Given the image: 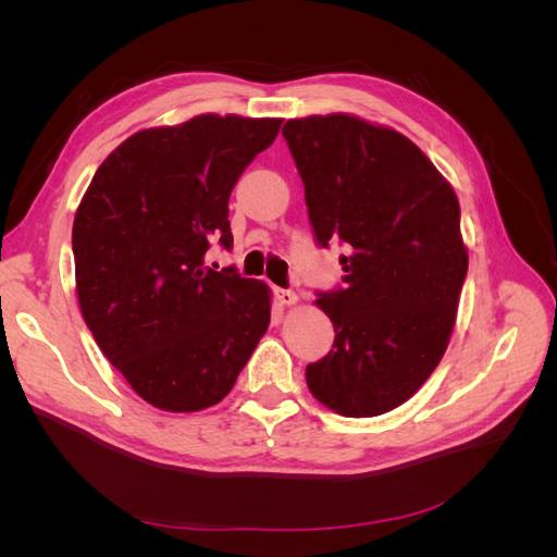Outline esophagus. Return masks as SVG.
<instances>
[{
    "instance_id": "34e87169",
    "label": "esophagus",
    "mask_w": 557,
    "mask_h": 557,
    "mask_svg": "<svg viewBox=\"0 0 557 557\" xmlns=\"http://www.w3.org/2000/svg\"><path fill=\"white\" fill-rule=\"evenodd\" d=\"M274 295H276V301H278L281 307H293V305H297V295H295L293 290L276 288V290H274Z\"/></svg>"
}]
</instances>
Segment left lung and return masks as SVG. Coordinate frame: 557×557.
<instances>
[{"label":"left lung","instance_id":"left-lung-1","mask_svg":"<svg viewBox=\"0 0 557 557\" xmlns=\"http://www.w3.org/2000/svg\"><path fill=\"white\" fill-rule=\"evenodd\" d=\"M318 244L342 239L344 290L313 305L334 348L307 367L311 395L348 418L413 397L444 358L469 252L453 185L411 139L352 113L283 125Z\"/></svg>","mask_w":557,"mask_h":557}]
</instances>
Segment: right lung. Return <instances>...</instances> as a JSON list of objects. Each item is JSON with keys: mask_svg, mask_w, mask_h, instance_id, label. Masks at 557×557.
I'll list each match as a JSON object with an SVG mask.
<instances>
[{"mask_svg": "<svg viewBox=\"0 0 557 557\" xmlns=\"http://www.w3.org/2000/svg\"><path fill=\"white\" fill-rule=\"evenodd\" d=\"M281 117L201 113L134 132L99 164L74 215L83 320L150 407L221 401L272 320V290L205 264L232 246L230 193L272 146Z\"/></svg>", "mask_w": 557, "mask_h": 557, "instance_id": "obj_1", "label": "right lung"}]
</instances>
